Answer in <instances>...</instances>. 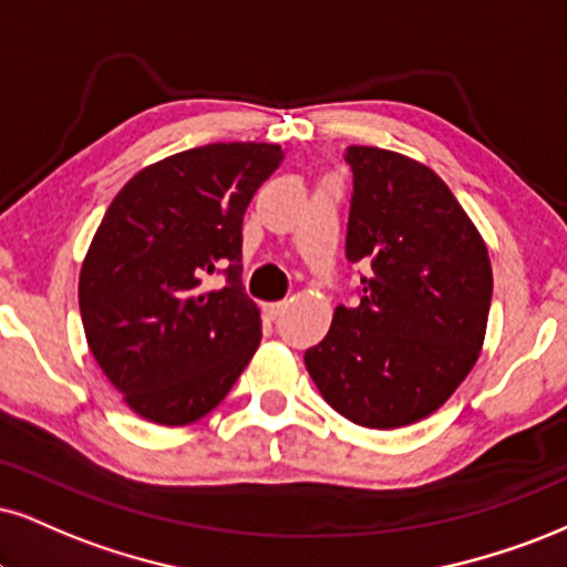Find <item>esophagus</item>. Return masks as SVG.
I'll use <instances>...</instances> for the list:
<instances>
[{
  "label": "esophagus",
  "instance_id": "esophagus-1",
  "mask_svg": "<svg viewBox=\"0 0 567 567\" xmlns=\"http://www.w3.org/2000/svg\"><path fill=\"white\" fill-rule=\"evenodd\" d=\"M262 310H265V316L276 320L286 310V302H268V305H262Z\"/></svg>",
  "mask_w": 567,
  "mask_h": 567
}]
</instances>
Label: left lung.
<instances>
[{"label":"left lung","mask_w":567,"mask_h":567,"mask_svg":"<svg viewBox=\"0 0 567 567\" xmlns=\"http://www.w3.org/2000/svg\"><path fill=\"white\" fill-rule=\"evenodd\" d=\"M354 192L347 260L360 302L339 305L305 352L323 400L365 429L436 412L476 365L492 307L484 236L431 167L379 146H347Z\"/></svg>","instance_id":"1"}]
</instances>
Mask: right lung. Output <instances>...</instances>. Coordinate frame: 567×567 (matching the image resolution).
I'll list each match as a JSON object with an SVG mask.
<instances>
[{"label":"right lung","instance_id":"1","mask_svg":"<svg viewBox=\"0 0 567 567\" xmlns=\"http://www.w3.org/2000/svg\"><path fill=\"white\" fill-rule=\"evenodd\" d=\"M278 144L228 142L146 165L110 202L79 278L86 341L136 415L188 425L226 400L260 347L241 286V223ZM227 270V286L204 281Z\"/></svg>","mask_w":567,"mask_h":567}]
</instances>
